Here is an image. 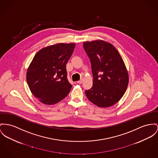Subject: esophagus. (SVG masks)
Returning <instances> with one entry per match:
<instances>
[{
  "label": "esophagus",
  "instance_id": "obj_1",
  "mask_svg": "<svg viewBox=\"0 0 158 158\" xmlns=\"http://www.w3.org/2000/svg\"><path fill=\"white\" fill-rule=\"evenodd\" d=\"M83 79H81L80 80H79V81H77V83H78V84H81V83H83Z\"/></svg>",
  "mask_w": 158,
  "mask_h": 158
}]
</instances>
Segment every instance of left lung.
<instances>
[{"instance_id":"8db88e82","label":"left lung","mask_w":158,"mask_h":158,"mask_svg":"<svg viewBox=\"0 0 158 158\" xmlns=\"http://www.w3.org/2000/svg\"><path fill=\"white\" fill-rule=\"evenodd\" d=\"M92 66L93 85L85 93L89 100L99 107L116 104L124 95L129 77L123 60L110 43L97 40L83 43Z\"/></svg>"}]
</instances>
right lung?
<instances>
[{
	"label": "right lung",
	"instance_id": "add662e5",
	"mask_svg": "<svg viewBox=\"0 0 158 158\" xmlns=\"http://www.w3.org/2000/svg\"><path fill=\"white\" fill-rule=\"evenodd\" d=\"M75 44H57L42 48L35 54L26 74L33 95L46 105H53L69 93L66 65Z\"/></svg>",
	"mask_w": 158,
	"mask_h": 158
}]
</instances>
